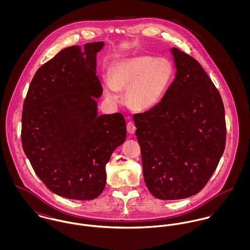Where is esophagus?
Returning a JSON list of instances; mask_svg holds the SVG:
<instances>
[{
    "instance_id": "obj_1",
    "label": "esophagus",
    "mask_w": 250,
    "mask_h": 250,
    "mask_svg": "<svg viewBox=\"0 0 250 250\" xmlns=\"http://www.w3.org/2000/svg\"><path fill=\"white\" fill-rule=\"evenodd\" d=\"M136 125H135V123L134 122H132V121H129L128 123H127V131H128V133L129 134H135V132H136Z\"/></svg>"
}]
</instances>
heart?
<instances>
[{
    "label": "heart",
    "mask_w": 250,
    "mask_h": 250,
    "mask_svg": "<svg viewBox=\"0 0 250 250\" xmlns=\"http://www.w3.org/2000/svg\"><path fill=\"white\" fill-rule=\"evenodd\" d=\"M110 80H104V90L109 98L117 99L126 92V101L136 111H147L164 99L174 79V66L167 58L135 55L114 62Z\"/></svg>",
    "instance_id": "1"
}]
</instances>
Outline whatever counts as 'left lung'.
<instances>
[{"mask_svg": "<svg viewBox=\"0 0 250 250\" xmlns=\"http://www.w3.org/2000/svg\"><path fill=\"white\" fill-rule=\"evenodd\" d=\"M176 75L163 101L134 114L143 177L152 195L177 200L198 193L223 154L224 106L197 61L171 48Z\"/></svg>", "mask_w": 250, "mask_h": 250, "instance_id": "left-lung-1", "label": "left lung"}]
</instances>
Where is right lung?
<instances>
[{
  "mask_svg": "<svg viewBox=\"0 0 250 250\" xmlns=\"http://www.w3.org/2000/svg\"><path fill=\"white\" fill-rule=\"evenodd\" d=\"M103 41L71 46L32 80L22 113V145L36 175L54 193L92 200L106 186V165L125 142L124 116L98 114L96 55Z\"/></svg>",
  "mask_w": 250,
  "mask_h": 250,
  "instance_id": "obj_1",
  "label": "right lung"
}]
</instances>
